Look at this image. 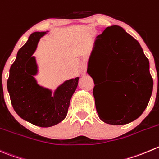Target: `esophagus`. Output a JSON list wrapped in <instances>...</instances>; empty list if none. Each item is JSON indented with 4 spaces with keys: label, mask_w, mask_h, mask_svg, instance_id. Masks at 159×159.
Returning a JSON list of instances; mask_svg holds the SVG:
<instances>
[{
    "label": "esophagus",
    "mask_w": 159,
    "mask_h": 159,
    "mask_svg": "<svg viewBox=\"0 0 159 159\" xmlns=\"http://www.w3.org/2000/svg\"><path fill=\"white\" fill-rule=\"evenodd\" d=\"M80 70H81V72H83V73H84V72L86 71V67L84 65H81L80 66Z\"/></svg>",
    "instance_id": "esophagus-1"
}]
</instances>
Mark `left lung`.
<instances>
[{
  "instance_id": "left-lung-1",
  "label": "left lung",
  "mask_w": 159,
  "mask_h": 159,
  "mask_svg": "<svg viewBox=\"0 0 159 159\" xmlns=\"http://www.w3.org/2000/svg\"><path fill=\"white\" fill-rule=\"evenodd\" d=\"M94 64L106 70L107 78L120 81L109 84L103 101L98 106L95 102L101 120L124 125L138 119L147 107L153 89L148 59L139 43L120 26L107 27L96 37L89 58L88 73L93 80Z\"/></svg>"
}]
</instances>
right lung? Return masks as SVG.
<instances>
[{"mask_svg": "<svg viewBox=\"0 0 159 159\" xmlns=\"http://www.w3.org/2000/svg\"><path fill=\"white\" fill-rule=\"evenodd\" d=\"M46 33L31 34L11 66L7 82L11 102L16 113L25 120L41 127H52L64 120L79 79L66 81L56 89L53 96L51 91L37 84L33 77L37 72V65L32 54Z\"/></svg>", "mask_w": 159, "mask_h": 159, "instance_id": "obj_1", "label": "right lung"}]
</instances>
